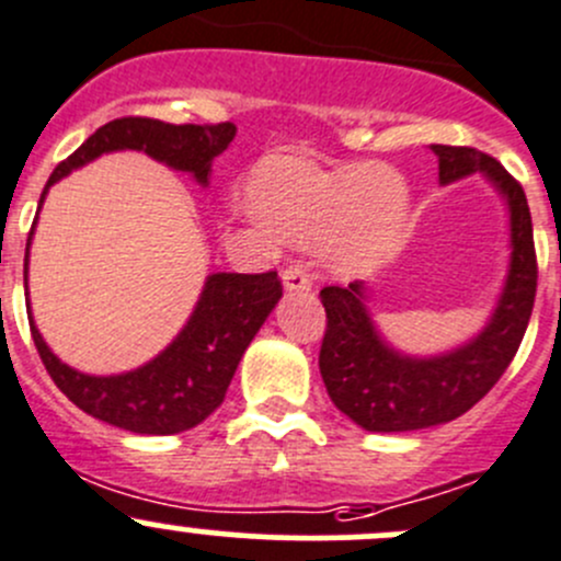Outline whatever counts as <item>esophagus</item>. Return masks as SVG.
Instances as JSON below:
<instances>
[{
	"instance_id": "esophagus-1",
	"label": "esophagus",
	"mask_w": 561,
	"mask_h": 561,
	"mask_svg": "<svg viewBox=\"0 0 561 561\" xmlns=\"http://www.w3.org/2000/svg\"><path fill=\"white\" fill-rule=\"evenodd\" d=\"M282 282H285L287 290H309L312 287V276L304 268L301 263H293L282 271Z\"/></svg>"
}]
</instances>
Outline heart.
Returning a JSON list of instances; mask_svg holds the SVG:
<instances>
[{"label":"heart","instance_id":"1","mask_svg":"<svg viewBox=\"0 0 561 561\" xmlns=\"http://www.w3.org/2000/svg\"><path fill=\"white\" fill-rule=\"evenodd\" d=\"M249 201L268 230L287 241L325 244L342 271H366L388 260L407 225L404 181L382 165L322 171L298 157H268L252 175Z\"/></svg>","mask_w":561,"mask_h":561}]
</instances>
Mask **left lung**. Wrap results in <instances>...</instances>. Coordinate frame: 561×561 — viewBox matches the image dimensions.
Instances as JSON below:
<instances>
[{
    "instance_id": "obj_1",
    "label": "left lung",
    "mask_w": 561,
    "mask_h": 561,
    "mask_svg": "<svg viewBox=\"0 0 561 561\" xmlns=\"http://www.w3.org/2000/svg\"><path fill=\"white\" fill-rule=\"evenodd\" d=\"M439 181L483 171L511 206L513 260L505 293L489 328L443 358H404L375 333L364 307V285L322 287L325 333L320 375L333 404L366 432H415L472 410L516 358L537 293V254L524 186L494 157L469 146H432Z\"/></svg>"
}]
</instances>
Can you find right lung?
I'll list each match as a JSON object with an SVG mask.
<instances>
[{"mask_svg": "<svg viewBox=\"0 0 561 561\" xmlns=\"http://www.w3.org/2000/svg\"><path fill=\"white\" fill-rule=\"evenodd\" d=\"M233 135L236 127L230 122L165 124L149 116L113 118L61 160L45 186L116 149L146 151L208 184L211 160L228 149ZM279 298L282 282L276 271L208 276L195 314L171 347L151 364L118 377H89L70 369L50 353L35 322L30 328L45 371L72 404L135 434H179L206 421L222 404L241 355Z\"/></svg>", "mask_w": 561, "mask_h": 561, "instance_id": "1", "label": "right lung"}]
</instances>
